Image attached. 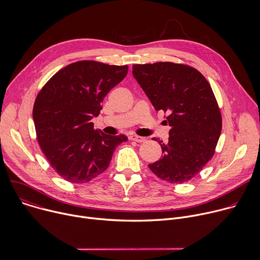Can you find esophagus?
<instances>
[{
  "label": "esophagus",
  "instance_id": "esophagus-1",
  "mask_svg": "<svg viewBox=\"0 0 260 260\" xmlns=\"http://www.w3.org/2000/svg\"><path fill=\"white\" fill-rule=\"evenodd\" d=\"M129 139H131L132 141H135V142H138V143H141V142H145V141H146V138L140 137V136H136V135L131 136Z\"/></svg>",
  "mask_w": 260,
  "mask_h": 260
}]
</instances>
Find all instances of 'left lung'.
Listing matches in <instances>:
<instances>
[{
    "label": "left lung",
    "instance_id": "left-lung-1",
    "mask_svg": "<svg viewBox=\"0 0 260 260\" xmlns=\"http://www.w3.org/2000/svg\"><path fill=\"white\" fill-rule=\"evenodd\" d=\"M133 76L171 126L169 142L158 141L162 156L149 169L172 184L189 181L212 158L221 134L211 85L198 70L168 61L134 64Z\"/></svg>",
    "mask_w": 260,
    "mask_h": 260
}]
</instances>
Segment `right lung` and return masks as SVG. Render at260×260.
Here are the masks:
<instances>
[{"label": "right lung", "mask_w": 260, "mask_h": 260, "mask_svg": "<svg viewBox=\"0 0 260 260\" xmlns=\"http://www.w3.org/2000/svg\"><path fill=\"white\" fill-rule=\"evenodd\" d=\"M127 66L83 60L53 75L32 109L37 139L50 166L71 183H86L107 170L115 148L127 138L95 129L91 119L106 94L127 74Z\"/></svg>", "instance_id": "add662e5"}]
</instances>
